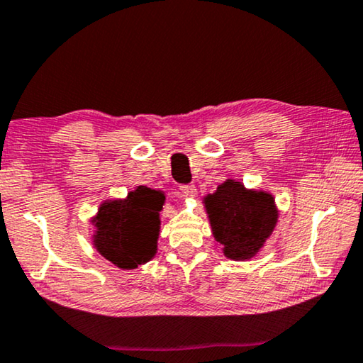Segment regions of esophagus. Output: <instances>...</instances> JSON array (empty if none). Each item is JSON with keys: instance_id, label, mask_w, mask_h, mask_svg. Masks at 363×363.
<instances>
[{"instance_id": "obj_1", "label": "esophagus", "mask_w": 363, "mask_h": 363, "mask_svg": "<svg viewBox=\"0 0 363 363\" xmlns=\"http://www.w3.org/2000/svg\"><path fill=\"white\" fill-rule=\"evenodd\" d=\"M179 190L186 199H192V196L196 195V187L194 184H182V186H179Z\"/></svg>"}]
</instances>
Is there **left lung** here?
I'll list each match as a JSON object with an SVG mask.
<instances>
[{"instance_id": "left-lung-1", "label": "left lung", "mask_w": 363, "mask_h": 363, "mask_svg": "<svg viewBox=\"0 0 363 363\" xmlns=\"http://www.w3.org/2000/svg\"><path fill=\"white\" fill-rule=\"evenodd\" d=\"M203 203L214 240L233 261L255 257L277 225L274 195L247 189L235 179L224 181L216 192L205 196Z\"/></svg>"}]
</instances>
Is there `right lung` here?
<instances>
[{"instance_id":"right-lung-1","label":"right lung","mask_w":363,"mask_h":363,"mask_svg":"<svg viewBox=\"0 0 363 363\" xmlns=\"http://www.w3.org/2000/svg\"><path fill=\"white\" fill-rule=\"evenodd\" d=\"M163 203L164 195L145 186H138L125 199L102 201L91 219L97 253L123 270L149 262L157 255Z\"/></svg>"}]
</instances>
